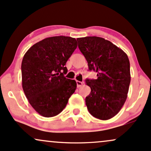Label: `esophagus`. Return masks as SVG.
I'll use <instances>...</instances> for the list:
<instances>
[{
    "label": "esophagus",
    "mask_w": 151,
    "mask_h": 151,
    "mask_svg": "<svg viewBox=\"0 0 151 151\" xmlns=\"http://www.w3.org/2000/svg\"><path fill=\"white\" fill-rule=\"evenodd\" d=\"M76 84H77V87L78 88H80V87H81L83 85V82H81V81H76Z\"/></svg>",
    "instance_id": "esophagus-1"
}]
</instances>
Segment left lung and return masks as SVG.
Returning a JSON list of instances; mask_svg holds the SVG:
<instances>
[{
  "label": "left lung",
  "instance_id": "1",
  "mask_svg": "<svg viewBox=\"0 0 151 151\" xmlns=\"http://www.w3.org/2000/svg\"><path fill=\"white\" fill-rule=\"evenodd\" d=\"M78 48L97 79H87L91 88L86 98L90 114L101 120L114 117L124 104L131 81L130 63L122 49L99 37L77 39Z\"/></svg>",
  "mask_w": 151,
  "mask_h": 151
}]
</instances>
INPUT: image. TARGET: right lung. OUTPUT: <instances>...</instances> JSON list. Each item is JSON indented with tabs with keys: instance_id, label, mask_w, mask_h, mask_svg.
Segmentation results:
<instances>
[{
	"instance_id": "right-lung-1",
	"label": "right lung",
	"mask_w": 151,
	"mask_h": 151,
	"mask_svg": "<svg viewBox=\"0 0 151 151\" xmlns=\"http://www.w3.org/2000/svg\"><path fill=\"white\" fill-rule=\"evenodd\" d=\"M75 38L48 37L31 47L23 57L21 71L25 96L35 110L44 117L58 115L77 87L64 77L65 63L77 48Z\"/></svg>"
}]
</instances>
